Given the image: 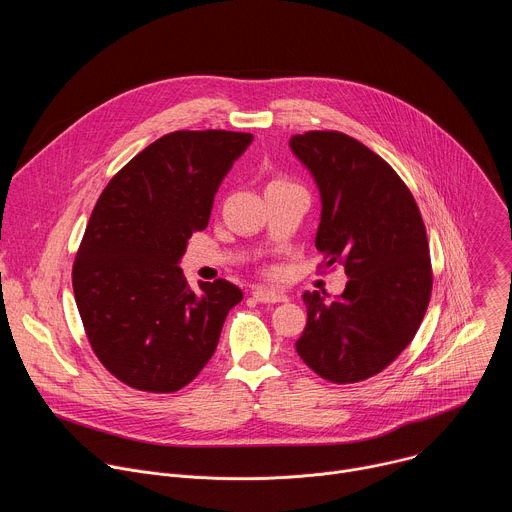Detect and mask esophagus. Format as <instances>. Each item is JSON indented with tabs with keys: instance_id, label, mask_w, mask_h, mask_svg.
I'll list each match as a JSON object with an SVG mask.
<instances>
[{
	"instance_id": "esophagus-1",
	"label": "esophagus",
	"mask_w": 512,
	"mask_h": 512,
	"mask_svg": "<svg viewBox=\"0 0 512 512\" xmlns=\"http://www.w3.org/2000/svg\"><path fill=\"white\" fill-rule=\"evenodd\" d=\"M253 298L261 304H279V302H287V296L281 294V291H273V289H255Z\"/></svg>"
}]
</instances>
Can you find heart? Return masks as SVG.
Listing matches in <instances>:
<instances>
[{"label": "heart", "mask_w": 512, "mask_h": 512, "mask_svg": "<svg viewBox=\"0 0 512 512\" xmlns=\"http://www.w3.org/2000/svg\"><path fill=\"white\" fill-rule=\"evenodd\" d=\"M273 184H277V182H273ZM279 184H285V182H279Z\"/></svg>", "instance_id": "heart-1"}]
</instances>
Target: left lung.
<instances>
[{
  "instance_id": "obj_1",
  "label": "left lung",
  "mask_w": 512,
  "mask_h": 512,
  "mask_svg": "<svg viewBox=\"0 0 512 512\" xmlns=\"http://www.w3.org/2000/svg\"><path fill=\"white\" fill-rule=\"evenodd\" d=\"M289 148L320 192L316 249L342 263L346 287L302 296L308 324L296 350L332 383L381 373L413 340L431 296V263L419 208L395 170L350 135L308 131Z\"/></svg>"
}]
</instances>
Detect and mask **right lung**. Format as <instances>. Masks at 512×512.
I'll return each instance as SVG.
<instances>
[{
    "instance_id": "obj_1",
    "label": "right lung",
    "mask_w": 512,
    "mask_h": 512,
    "mask_svg": "<svg viewBox=\"0 0 512 512\" xmlns=\"http://www.w3.org/2000/svg\"><path fill=\"white\" fill-rule=\"evenodd\" d=\"M251 141V133L218 129L168 133L123 166L97 200L72 289L95 354L133 389L186 387L243 300L227 279L198 281L194 291L180 261Z\"/></svg>"
}]
</instances>
